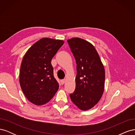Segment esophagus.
Segmentation results:
<instances>
[{"label": "esophagus", "instance_id": "1", "mask_svg": "<svg viewBox=\"0 0 135 135\" xmlns=\"http://www.w3.org/2000/svg\"><path fill=\"white\" fill-rule=\"evenodd\" d=\"M65 81H66V79H62L61 80V84H64Z\"/></svg>", "mask_w": 135, "mask_h": 135}]
</instances>
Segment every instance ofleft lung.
Returning <instances> with one entry per match:
<instances>
[{"label":"left lung","mask_w":135,"mask_h":135,"mask_svg":"<svg viewBox=\"0 0 135 135\" xmlns=\"http://www.w3.org/2000/svg\"><path fill=\"white\" fill-rule=\"evenodd\" d=\"M76 64L75 89L70 94L71 100L81 110L97 104L103 95L105 73L95 48L79 38L67 40Z\"/></svg>","instance_id":"left-lung-1"}]
</instances>
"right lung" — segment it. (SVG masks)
Here are the masks:
<instances>
[{"label":"right lung","instance_id":"right-lung-1","mask_svg":"<svg viewBox=\"0 0 135 135\" xmlns=\"http://www.w3.org/2000/svg\"><path fill=\"white\" fill-rule=\"evenodd\" d=\"M64 42L43 38L24 55L20 67V84L27 99L36 105L50 101L59 88L51 60Z\"/></svg>","mask_w":135,"mask_h":135}]
</instances>
